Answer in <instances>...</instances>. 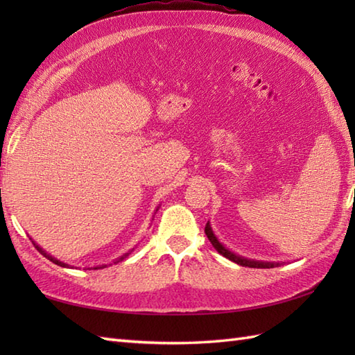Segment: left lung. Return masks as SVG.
I'll return each mask as SVG.
<instances>
[{
	"instance_id": "left-lung-1",
	"label": "left lung",
	"mask_w": 355,
	"mask_h": 355,
	"mask_svg": "<svg viewBox=\"0 0 355 355\" xmlns=\"http://www.w3.org/2000/svg\"><path fill=\"white\" fill-rule=\"evenodd\" d=\"M205 232H206V235H207V238H209L210 243H212V245L215 247V250H216L218 253H220V254H223L224 258H227V259H230L232 262L238 263V266H243V267H250V268H273V267H279V266H282V262H273V261L268 262V261H256V259H248V258H244V256L236 254L235 252L229 250V248L225 247L223 243H220V239L216 238L215 232H214V229H212V225H210V221H207Z\"/></svg>"
}]
</instances>
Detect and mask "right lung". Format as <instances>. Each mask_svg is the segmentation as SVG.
<instances>
[{
    "label": "right lung",
    "mask_w": 355,
    "mask_h": 355,
    "mask_svg": "<svg viewBox=\"0 0 355 355\" xmlns=\"http://www.w3.org/2000/svg\"><path fill=\"white\" fill-rule=\"evenodd\" d=\"M158 207H160V206H158ZM158 207L155 209V212H157V210H158ZM30 239H32V238H30ZM32 243H33V245L36 247V250L37 252H40L42 256H45V258H47V259H50L53 263H56V266H59V267H65V268H73L71 266H70V263H65V262H62V261H59V259H56L55 258V256H51L50 253H47V252H45L44 250V248L41 247V245H37L36 243H35V241L32 239ZM134 250V248H131V250L130 252H126L125 254H122V256H119V258L117 259H114V261H112V262H114V263H117V262H120V261H123L125 258H126V256L128 254H130L131 252ZM110 266H111V263H110ZM103 267H107V263H102V266H94V267H85V270H92V268H94V270H97V268H103Z\"/></svg>",
    "instance_id": "1"
}]
</instances>
